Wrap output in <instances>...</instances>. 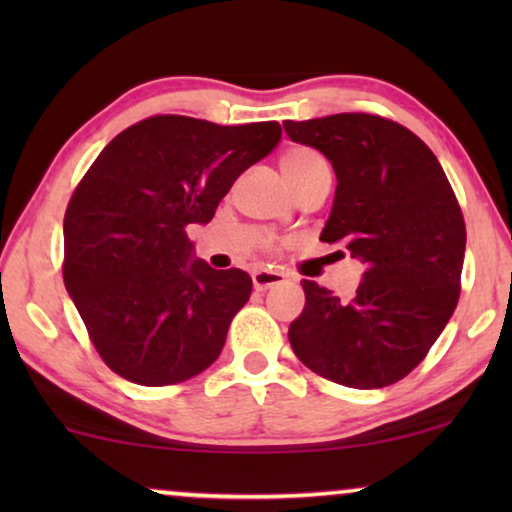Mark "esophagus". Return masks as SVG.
I'll list each match as a JSON object with an SVG mask.
<instances>
[{"instance_id":"esophagus-1","label":"esophagus","mask_w":512,"mask_h":512,"mask_svg":"<svg viewBox=\"0 0 512 512\" xmlns=\"http://www.w3.org/2000/svg\"><path fill=\"white\" fill-rule=\"evenodd\" d=\"M251 279H254V289L256 291H265V289H270V286L282 284L284 282V272L261 268V270H256L254 275H251Z\"/></svg>"}]
</instances>
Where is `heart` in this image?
Wrapping results in <instances>:
<instances>
[{"label":"heart","mask_w":512,"mask_h":512,"mask_svg":"<svg viewBox=\"0 0 512 512\" xmlns=\"http://www.w3.org/2000/svg\"><path fill=\"white\" fill-rule=\"evenodd\" d=\"M326 160L321 158L310 146H289L282 156H279V170H282L286 184L291 188L300 184V181L312 177L314 172L326 170Z\"/></svg>","instance_id":"obj_1"}]
</instances>
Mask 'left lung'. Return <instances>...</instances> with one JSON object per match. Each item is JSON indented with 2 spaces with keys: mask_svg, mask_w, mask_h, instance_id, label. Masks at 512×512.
I'll return each instance as SVG.
<instances>
[{
  "mask_svg": "<svg viewBox=\"0 0 512 512\" xmlns=\"http://www.w3.org/2000/svg\"><path fill=\"white\" fill-rule=\"evenodd\" d=\"M284 130L324 153L338 177L321 240L366 265L349 300L300 282L293 352L331 382L389 387L424 361L459 303L466 223L457 195L429 146L389 118L333 114L284 121Z\"/></svg>",
  "mask_w": 512,
  "mask_h": 512,
  "instance_id": "8db88e82",
  "label": "left lung"
}]
</instances>
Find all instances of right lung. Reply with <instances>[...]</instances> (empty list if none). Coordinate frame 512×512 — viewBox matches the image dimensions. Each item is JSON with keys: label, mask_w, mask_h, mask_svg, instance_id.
<instances>
[{"label": "right lung", "mask_w": 512, "mask_h": 512, "mask_svg": "<svg viewBox=\"0 0 512 512\" xmlns=\"http://www.w3.org/2000/svg\"><path fill=\"white\" fill-rule=\"evenodd\" d=\"M282 139L277 121L144 118L104 146L65 212L62 277L102 361L142 387L200 375L251 296L244 270L193 261L235 179Z\"/></svg>", "instance_id": "obj_1"}]
</instances>
